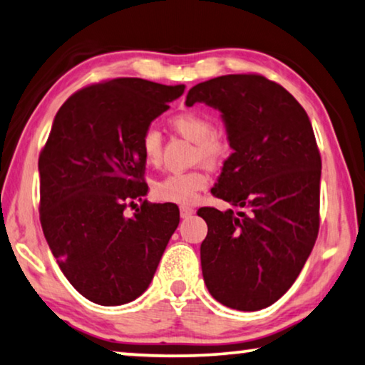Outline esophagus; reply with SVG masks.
I'll list each match as a JSON object with an SVG mask.
<instances>
[{
    "mask_svg": "<svg viewBox=\"0 0 365 365\" xmlns=\"http://www.w3.org/2000/svg\"><path fill=\"white\" fill-rule=\"evenodd\" d=\"M181 217L182 219H187V217H191V215L194 214V207H191V205H181Z\"/></svg>",
    "mask_w": 365,
    "mask_h": 365,
    "instance_id": "esophagus-1",
    "label": "esophagus"
}]
</instances>
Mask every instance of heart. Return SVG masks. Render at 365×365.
Wrapping results in <instances>:
<instances>
[{"label": "heart", "mask_w": 365, "mask_h": 365, "mask_svg": "<svg viewBox=\"0 0 365 365\" xmlns=\"http://www.w3.org/2000/svg\"><path fill=\"white\" fill-rule=\"evenodd\" d=\"M171 128L195 145V158L204 165L214 166L229 153V141L215 133L212 121L197 113H179L171 118ZM141 155L148 165H156L161 156V135L156 130H146L141 138ZM207 186V176L200 171L174 173L153 186L156 199L174 204H192L200 189Z\"/></svg>", "instance_id": "1"}]
</instances>
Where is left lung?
Wrapping results in <instances>:
<instances>
[{"label": "left lung", "mask_w": 365, "mask_h": 365, "mask_svg": "<svg viewBox=\"0 0 365 365\" xmlns=\"http://www.w3.org/2000/svg\"><path fill=\"white\" fill-rule=\"evenodd\" d=\"M186 103L219 110L234 150L210 192L235 210H197L207 224L200 244L205 287L232 309H263L288 292L318 237L321 156L313 126L292 93L253 73L200 82Z\"/></svg>", "instance_id": "8db88e82"}]
</instances>
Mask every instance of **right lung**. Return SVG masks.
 <instances>
[{"label": "right lung", "instance_id": "1", "mask_svg": "<svg viewBox=\"0 0 365 365\" xmlns=\"http://www.w3.org/2000/svg\"><path fill=\"white\" fill-rule=\"evenodd\" d=\"M184 88L115 78L73 93L52 121L39 156L41 224L62 273L92 303L143 294L178 229L176 204L145 200L130 217L125 209L148 192L141 138Z\"/></svg>", "mask_w": 365, "mask_h": 365}]
</instances>
